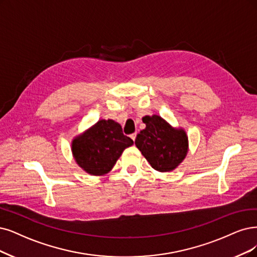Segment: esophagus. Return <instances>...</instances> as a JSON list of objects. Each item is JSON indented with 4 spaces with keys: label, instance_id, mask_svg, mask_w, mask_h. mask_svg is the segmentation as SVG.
<instances>
[{
    "label": "esophagus",
    "instance_id": "esophagus-1",
    "mask_svg": "<svg viewBox=\"0 0 257 257\" xmlns=\"http://www.w3.org/2000/svg\"><path fill=\"white\" fill-rule=\"evenodd\" d=\"M130 138L134 140V142L136 141V138H137V132H135V134H132V135H130Z\"/></svg>",
    "mask_w": 257,
    "mask_h": 257
}]
</instances>
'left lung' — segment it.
Instances as JSON below:
<instances>
[{"instance_id":"8db88e82","label":"left lung","mask_w":257,"mask_h":257,"mask_svg":"<svg viewBox=\"0 0 257 257\" xmlns=\"http://www.w3.org/2000/svg\"><path fill=\"white\" fill-rule=\"evenodd\" d=\"M146 128L140 131L136 146L154 169L172 172L185 159L188 138L182 128H174L159 115L143 117Z\"/></svg>"}]
</instances>
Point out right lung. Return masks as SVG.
Masks as SVG:
<instances>
[{"instance_id": "obj_1", "label": "right lung", "mask_w": 257, "mask_h": 257, "mask_svg": "<svg viewBox=\"0 0 257 257\" xmlns=\"http://www.w3.org/2000/svg\"><path fill=\"white\" fill-rule=\"evenodd\" d=\"M134 144L113 119H100L72 142L76 163L92 176L108 174L122 151Z\"/></svg>"}]
</instances>
